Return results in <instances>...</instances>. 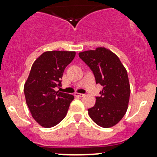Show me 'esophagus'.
I'll return each mask as SVG.
<instances>
[{"mask_svg":"<svg viewBox=\"0 0 157 157\" xmlns=\"http://www.w3.org/2000/svg\"><path fill=\"white\" fill-rule=\"evenodd\" d=\"M75 97H83L85 96V94H83L75 93Z\"/></svg>","mask_w":157,"mask_h":157,"instance_id":"esophagus-1","label":"esophagus"}]
</instances>
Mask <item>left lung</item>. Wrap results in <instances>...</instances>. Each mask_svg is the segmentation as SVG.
<instances>
[{"mask_svg":"<svg viewBox=\"0 0 157 157\" xmlns=\"http://www.w3.org/2000/svg\"><path fill=\"white\" fill-rule=\"evenodd\" d=\"M79 57L93 71L96 83L103 87L95 105L88 109L89 117L102 128L117 125L127 111L130 97L125 68L117 56L105 47L80 52Z\"/></svg>","mask_w":157,"mask_h":157,"instance_id":"left-lung-1","label":"left lung"}]
</instances>
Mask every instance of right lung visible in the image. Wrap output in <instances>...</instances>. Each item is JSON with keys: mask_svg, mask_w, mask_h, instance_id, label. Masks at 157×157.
Here are the masks:
<instances>
[{"mask_svg": "<svg viewBox=\"0 0 157 157\" xmlns=\"http://www.w3.org/2000/svg\"><path fill=\"white\" fill-rule=\"evenodd\" d=\"M75 55V52H45L32 64L23 91L32 117L42 127L52 128L62 121L75 99L55 88L61 85L64 69Z\"/></svg>", "mask_w": 157, "mask_h": 157, "instance_id": "add662e5", "label": "right lung"}]
</instances>
